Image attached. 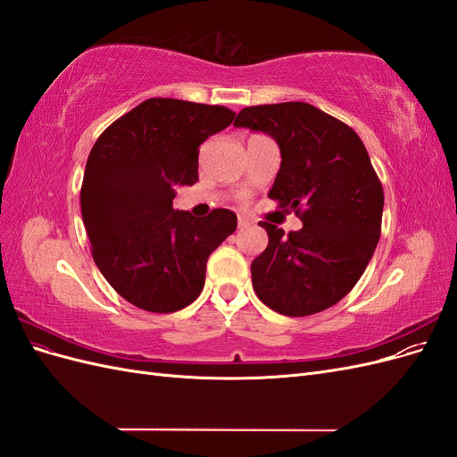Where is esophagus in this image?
Here are the masks:
<instances>
[{
	"instance_id": "1",
	"label": "esophagus",
	"mask_w": 457,
	"mask_h": 457,
	"mask_svg": "<svg viewBox=\"0 0 457 457\" xmlns=\"http://www.w3.org/2000/svg\"><path fill=\"white\" fill-rule=\"evenodd\" d=\"M253 223V220L252 219H247V217H238V227H250Z\"/></svg>"
}]
</instances>
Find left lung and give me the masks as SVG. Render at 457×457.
Segmentation results:
<instances>
[{"mask_svg": "<svg viewBox=\"0 0 457 457\" xmlns=\"http://www.w3.org/2000/svg\"><path fill=\"white\" fill-rule=\"evenodd\" d=\"M234 128L262 131L278 145L282 162L269 198L303 223L287 237L259 223L269 245L252 262L257 297L286 316L329 309L361 278L381 234L383 188L364 143L309 103L247 106Z\"/></svg>", "mask_w": 457, "mask_h": 457, "instance_id": "1", "label": "left lung"}]
</instances>
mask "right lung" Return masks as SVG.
<instances>
[{
	"instance_id": "right-lung-1",
	"label": "right lung",
	"mask_w": 457,
	"mask_h": 457,
	"mask_svg": "<svg viewBox=\"0 0 457 457\" xmlns=\"http://www.w3.org/2000/svg\"><path fill=\"white\" fill-rule=\"evenodd\" d=\"M225 106L148 99L93 145L81 185V217L93 259L131 305L175 312L205 282V262L238 219L213 210L200 219L173 210L175 188L198 181V148L228 128Z\"/></svg>"
}]
</instances>
